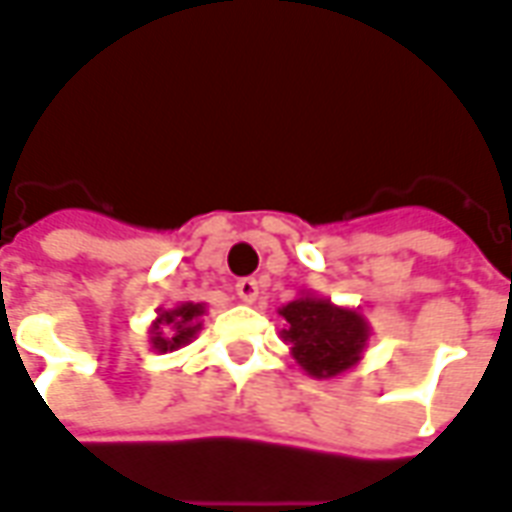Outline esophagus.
<instances>
[{"label": "esophagus", "mask_w": 512, "mask_h": 512, "mask_svg": "<svg viewBox=\"0 0 512 512\" xmlns=\"http://www.w3.org/2000/svg\"><path fill=\"white\" fill-rule=\"evenodd\" d=\"M234 292H237V297H240L242 302H256V297H259V283L253 281V278H242V281H237V286H234Z\"/></svg>", "instance_id": "34e87169"}]
</instances>
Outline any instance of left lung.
Returning <instances> with one entry per match:
<instances>
[{"mask_svg":"<svg viewBox=\"0 0 512 512\" xmlns=\"http://www.w3.org/2000/svg\"><path fill=\"white\" fill-rule=\"evenodd\" d=\"M278 313L286 322L281 330L283 343H289L294 363L313 379H335L363 360L371 341V324L357 308L300 292Z\"/></svg>","mask_w":512,"mask_h":512,"instance_id":"8db88e82","label":"left lung"}]
</instances>
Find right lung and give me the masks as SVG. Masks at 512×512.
<instances>
[{
  "instance_id": "right-lung-1",
  "label": "right lung",
  "mask_w": 512,
  "mask_h": 512,
  "mask_svg": "<svg viewBox=\"0 0 512 512\" xmlns=\"http://www.w3.org/2000/svg\"><path fill=\"white\" fill-rule=\"evenodd\" d=\"M207 313L204 302H179L174 308H160L155 322L149 324V343L158 354L177 352L201 333V316Z\"/></svg>"
}]
</instances>
